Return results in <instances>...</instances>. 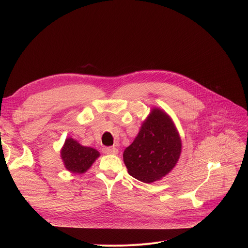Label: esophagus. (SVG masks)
<instances>
[{"mask_svg":"<svg viewBox=\"0 0 248 248\" xmlns=\"http://www.w3.org/2000/svg\"><path fill=\"white\" fill-rule=\"evenodd\" d=\"M102 152L104 153V154H110V155H115V154H117V149L116 148H113V147H104L103 148V150H102Z\"/></svg>","mask_w":248,"mask_h":248,"instance_id":"34e87169","label":"esophagus"}]
</instances>
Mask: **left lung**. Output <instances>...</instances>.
<instances>
[{
    "label": "left lung",
    "instance_id": "left-lung-1",
    "mask_svg": "<svg viewBox=\"0 0 248 248\" xmlns=\"http://www.w3.org/2000/svg\"><path fill=\"white\" fill-rule=\"evenodd\" d=\"M181 140L168 114L154 108L133 144L124 152V162L132 177L152 183L166 176L177 164Z\"/></svg>",
    "mask_w": 248,
    "mask_h": 248
}]
</instances>
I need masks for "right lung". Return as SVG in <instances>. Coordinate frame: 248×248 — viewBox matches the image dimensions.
<instances>
[{"instance_id": "obj_1", "label": "right lung", "mask_w": 248, "mask_h": 248, "mask_svg": "<svg viewBox=\"0 0 248 248\" xmlns=\"http://www.w3.org/2000/svg\"><path fill=\"white\" fill-rule=\"evenodd\" d=\"M99 157V153L89 147H83L73 139H66L61 150V158L65 168L72 173L86 172Z\"/></svg>"}]
</instances>
